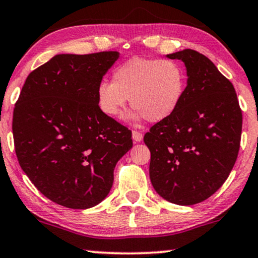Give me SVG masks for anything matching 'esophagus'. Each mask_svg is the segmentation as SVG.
<instances>
[{
	"instance_id": "obj_1",
	"label": "esophagus",
	"mask_w": 258,
	"mask_h": 258,
	"mask_svg": "<svg viewBox=\"0 0 258 258\" xmlns=\"http://www.w3.org/2000/svg\"><path fill=\"white\" fill-rule=\"evenodd\" d=\"M133 140L135 143L141 142L143 140V135L140 132H133Z\"/></svg>"
}]
</instances>
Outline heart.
<instances>
[{
  "label": "heart",
  "mask_w": 258,
  "mask_h": 258,
  "mask_svg": "<svg viewBox=\"0 0 258 258\" xmlns=\"http://www.w3.org/2000/svg\"><path fill=\"white\" fill-rule=\"evenodd\" d=\"M184 90L185 73L178 63L133 57L115 69L112 83L98 84L97 103L105 115L117 118L130 98L135 110L129 119L161 122L177 110Z\"/></svg>",
  "instance_id": "obj_1"
}]
</instances>
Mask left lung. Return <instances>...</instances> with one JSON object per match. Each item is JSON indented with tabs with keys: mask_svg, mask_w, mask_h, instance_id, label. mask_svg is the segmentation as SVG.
<instances>
[{
	"mask_svg": "<svg viewBox=\"0 0 258 258\" xmlns=\"http://www.w3.org/2000/svg\"><path fill=\"white\" fill-rule=\"evenodd\" d=\"M181 59L186 87L177 110L144 135L149 176L161 197L192 206L217 191L239 150L242 112L230 81L206 56L191 49L165 55Z\"/></svg>",
	"mask_w": 258,
	"mask_h": 258,
	"instance_id": "8db88e82",
	"label": "left lung"
}]
</instances>
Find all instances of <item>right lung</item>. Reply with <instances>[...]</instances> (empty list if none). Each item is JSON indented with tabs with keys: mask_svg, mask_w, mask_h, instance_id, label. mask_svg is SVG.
I'll list each match as a JSON object with an SVG mask.
<instances>
[{
	"mask_svg": "<svg viewBox=\"0 0 258 258\" xmlns=\"http://www.w3.org/2000/svg\"><path fill=\"white\" fill-rule=\"evenodd\" d=\"M118 51L58 54L27 77L15 104L17 160L52 202L88 209L110 191L114 169L133 147L132 132L97 103V87Z\"/></svg>",
	"mask_w": 258,
	"mask_h": 258,
	"instance_id": "add662e5",
	"label": "right lung"
}]
</instances>
